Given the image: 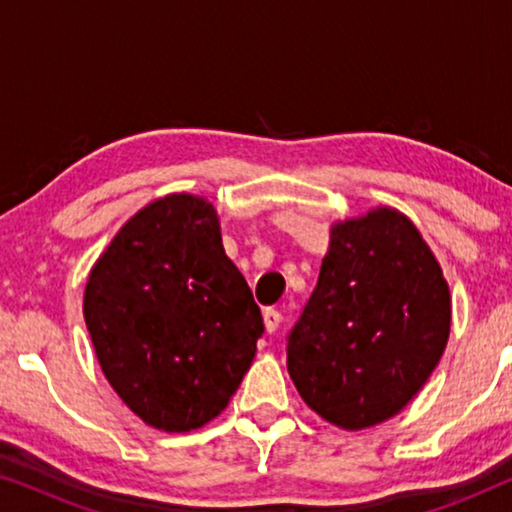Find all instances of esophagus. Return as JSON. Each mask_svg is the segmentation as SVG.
Segmentation results:
<instances>
[{"instance_id":"1","label":"esophagus","mask_w":512,"mask_h":512,"mask_svg":"<svg viewBox=\"0 0 512 512\" xmlns=\"http://www.w3.org/2000/svg\"><path fill=\"white\" fill-rule=\"evenodd\" d=\"M263 321H265V331L275 333L279 324H282V312L275 310V307H268V310L263 312Z\"/></svg>"}]
</instances>
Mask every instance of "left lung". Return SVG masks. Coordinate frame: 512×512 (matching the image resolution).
I'll return each mask as SVG.
<instances>
[{"label": "left lung", "mask_w": 512, "mask_h": 512, "mask_svg": "<svg viewBox=\"0 0 512 512\" xmlns=\"http://www.w3.org/2000/svg\"><path fill=\"white\" fill-rule=\"evenodd\" d=\"M450 289L408 216L377 207L331 228L319 282L286 338L310 408L359 431L408 405L450 338Z\"/></svg>", "instance_id": "1"}]
</instances>
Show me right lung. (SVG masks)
Here are the masks:
<instances>
[{"label": "right lung", "instance_id": "obj_1", "mask_svg": "<svg viewBox=\"0 0 512 512\" xmlns=\"http://www.w3.org/2000/svg\"><path fill=\"white\" fill-rule=\"evenodd\" d=\"M83 317L121 401L170 433L221 415L263 335L216 209L188 193L153 200L118 230L90 270Z\"/></svg>", "mask_w": 512, "mask_h": 512}]
</instances>
